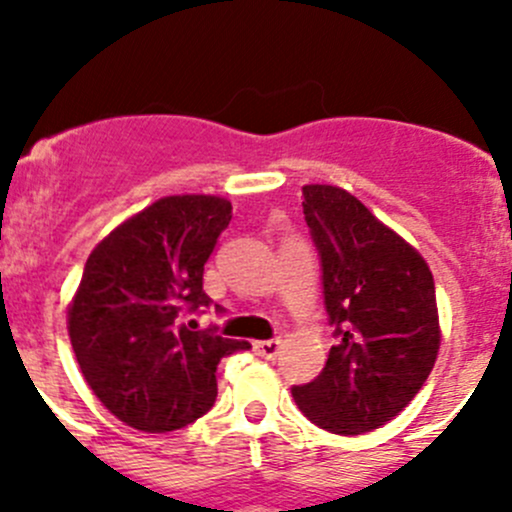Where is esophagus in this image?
<instances>
[{
  "label": "esophagus",
  "instance_id": "1",
  "mask_svg": "<svg viewBox=\"0 0 512 512\" xmlns=\"http://www.w3.org/2000/svg\"><path fill=\"white\" fill-rule=\"evenodd\" d=\"M282 342L280 339H267V342H255V354L262 359H277L280 356Z\"/></svg>",
  "mask_w": 512,
  "mask_h": 512
}]
</instances>
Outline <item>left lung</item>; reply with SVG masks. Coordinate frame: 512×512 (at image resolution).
I'll use <instances>...</instances> for the list:
<instances>
[{
  "mask_svg": "<svg viewBox=\"0 0 512 512\" xmlns=\"http://www.w3.org/2000/svg\"><path fill=\"white\" fill-rule=\"evenodd\" d=\"M302 195L337 344L292 396L314 426L356 436L399 416L431 374L441 347L436 287L418 250L352 193L304 185Z\"/></svg>",
  "mask_w": 512,
  "mask_h": 512,
  "instance_id": "left-lung-1",
  "label": "left lung"
}]
</instances>
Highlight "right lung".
Instances as JSON below:
<instances>
[{"instance_id":"obj_1","label":"right lung","mask_w":512,"mask_h":512,"mask_svg":"<svg viewBox=\"0 0 512 512\" xmlns=\"http://www.w3.org/2000/svg\"><path fill=\"white\" fill-rule=\"evenodd\" d=\"M230 200L170 195L103 237L69 307V337L86 384L113 416L165 433L208 414L223 356L250 342L198 329L210 307L203 270L230 225Z\"/></svg>"}]
</instances>
